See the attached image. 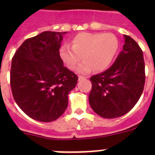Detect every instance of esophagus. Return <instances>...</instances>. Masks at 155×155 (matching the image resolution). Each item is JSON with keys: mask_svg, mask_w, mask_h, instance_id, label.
<instances>
[{"mask_svg": "<svg viewBox=\"0 0 155 155\" xmlns=\"http://www.w3.org/2000/svg\"><path fill=\"white\" fill-rule=\"evenodd\" d=\"M86 78L85 77H84V76H79L78 77V80L79 81H81V80H84V79H85Z\"/></svg>", "mask_w": 155, "mask_h": 155, "instance_id": "1", "label": "esophagus"}]
</instances>
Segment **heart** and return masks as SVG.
I'll use <instances>...</instances> for the list:
<instances>
[{"label":"heart","instance_id":"obj_1","mask_svg":"<svg viewBox=\"0 0 155 155\" xmlns=\"http://www.w3.org/2000/svg\"><path fill=\"white\" fill-rule=\"evenodd\" d=\"M119 50V41L113 34L102 32H81L71 40V46L64 44L60 50V57L70 70L78 68L79 73L102 71L109 67Z\"/></svg>","mask_w":155,"mask_h":155}]
</instances>
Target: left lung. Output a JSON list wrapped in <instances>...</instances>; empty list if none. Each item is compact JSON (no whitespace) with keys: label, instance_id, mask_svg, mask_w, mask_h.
Here are the masks:
<instances>
[{"label":"left lung","instance_id":"obj_1","mask_svg":"<svg viewBox=\"0 0 155 155\" xmlns=\"http://www.w3.org/2000/svg\"><path fill=\"white\" fill-rule=\"evenodd\" d=\"M125 43L114 64L101 74L93 75L89 103L103 118L124 116L134 108L143 91L145 65L139 45L124 35Z\"/></svg>","mask_w":155,"mask_h":155}]
</instances>
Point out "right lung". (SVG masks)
I'll use <instances>...</instances> for the list:
<instances>
[{
	"label": "right lung",
	"mask_w": 155,
	"mask_h": 155,
	"mask_svg": "<svg viewBox=\"0 0 155 155\" xmlns=\"http://www.w3.org/2000/svg\"><path fill=\"white\" fill-rule=\"evenodd\" d=\"M46 31L25 40L12 61L10 83L14 99L27 116L52 122L65 112L68 94L78 76L60 57L63 35Z\"/></svg>",
	"instance_id": "obj_1"
}]
</instances>
